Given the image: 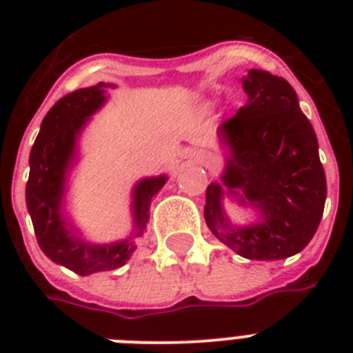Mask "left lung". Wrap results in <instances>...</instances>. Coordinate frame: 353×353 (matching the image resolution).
Listing matches in <instances>:
<instances>
[{
    "label": "left lung",
    "instance_id": "1",
    "mask_svg": "<svg viewBox=\"0 0 353 353\" xmlns=\"http://www.w3.org/2000/svg\"><path fill=\"white\" fill-rule=\"evenodd\" d=\"M241 84L249 101L218 128L225 170L207 187L205 221L236 254L282 260L310 243L323 218L326 176L317 135L288 80L251 69ZM225 195L256 210L259 221L232 226L223 209Z\"/></svg>",
    "mask_w": 353,
    "mask_h": 353
}]
</instances>
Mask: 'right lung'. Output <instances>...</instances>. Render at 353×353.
I'll return each mask as SVG.
<instances>
[{
  "instance_id": "1",
  "label": "right lung",
  "mask_w": 353,
  "mask_h": 353,
  "mask_svg": "<svg viewBox=\"0 0 353 353\" xmlns=\"http://www.w3.org/2000/svg\"><path fill=\"white\" fill-rule=\"evenodd\" d=\"M108 88L113 84L77 90L62 97L41 121L29 155V181L25 201L34 227L38 245L49 260L71 269L80 276L112 271L130 260L135 251L133 240L143 236L150 218V203L165 187L168 177H144L132 190L133 231L126 240L91 243L69 221L63 210L69 170L79 157V137L93 113L106 104Z\"/></svg>"
}]
</instances>
